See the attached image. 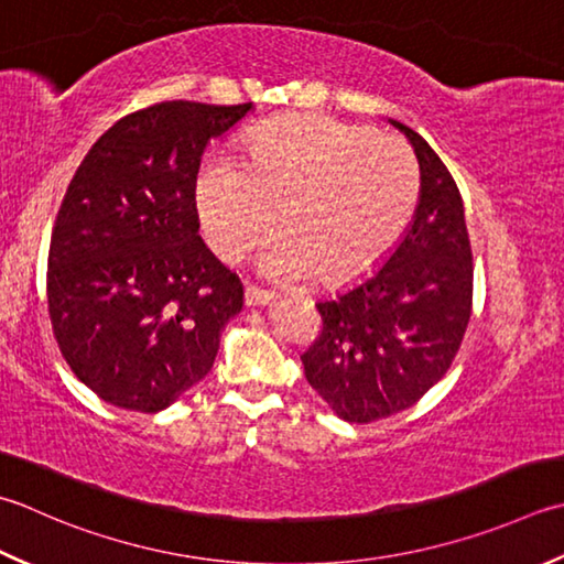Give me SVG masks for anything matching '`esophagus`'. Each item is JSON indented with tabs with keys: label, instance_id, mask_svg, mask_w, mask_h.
<instances>
[{
	"label": "esophagus",
	"instance_id": "esophagus-1",
	"mask_svg": "<svg viewBox=\"0 0 564 564\" xmlns=\"http://www.w3.org/2000/svg\"><path fill=\"white\" fill-rule=\"evenodd\" d=\"M275 301V295L269 293V291H261L257 289V285H247L245 291V303L249 307H257V305H271Z\"/></svg>",
	"mask_w": 564,
	"mask_h": 564
}]
</instances>
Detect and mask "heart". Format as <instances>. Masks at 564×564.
Returning <instances> with one entry per match:
<instances>
[{
    "mask_svg": "<svg viewBox=\"0 0 564 564\" xmlns=\"http://www.w3.org/2000/svg\"><path fill=\"white\" fill-rule=\"evenodd\" d=\"M421 173L399 139L333 117L269 121L245 141V159H207L197 213L219 257H245L281 223L285 235L261 259L285 283L319 271L341 283L383 259L413 217Z\"/></svg>",
    "mask_w": 564,
    "mask_h": 564,
    "instance_id": "1",
    "label": "heart"
}]
</instances>
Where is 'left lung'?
<instances>
[{"label":"left lung","mask_w":564,"mask_h":564,"mask_svg":"<svg viewBox=\"0 0 564 564\" xmlns=\"http://www.w3.org/2000/svg\"><path fill=\"white\" fill-rule=\"evenodd\" d=\"M421 165V197L383 267L317 303L323 333L301 357L305 379L347 423L411 408L445 377L471 315L465 205L447 165L401 121Z\"/></svg>","instance_id":"1"}]
</instances>
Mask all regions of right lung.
I'll return each mask as SVG.
<instances>
[{"mask_svg":"<svg viewBox=\"0 0 564 564\" xmlns=\"http://www.w3.org/2000/svg\"><path fill=\"white\" fill-rule=\"evenodd\" d=\"M251 109L151 105L77 165L53 225L46 295L63 359L102 401L159 413L213 369L245 289L197 235L195 183L209 139Z\"/></svg>","mask_w":564,"mask_h":564,"instance_id":"obj_1","label":"right lung"}]
</instances>
